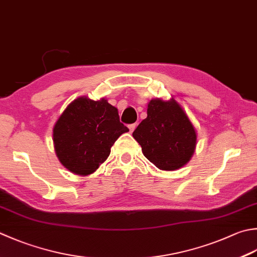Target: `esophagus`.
<instances>
[{
  "label": "esophagus",
  "instance_id": "1",
  "mask_svg": "<svg viewBox=\"0 0 257 257\" xmlns=\"http://www.w3.org/2000/svg\"><path fill=\"white\" fill-rule=\"evenodd\" d=\"M136 127H137V124H136V123H132V124H129V125H128V128H129V132H130V133H133L134 130L136 129Z\"/></svg>",
  "mask_w": 257,
  "mask_h": 257
}]
</instances>
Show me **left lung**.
Returning a JSON list of instances; mask_svg holds the SVG:
<instances>
[{
	"label": "left lung",
	"instance_id": "8db88e82",
	"mask_svg": "<svg viewBox=\"0 0 257 257\" xmlns=\"http://www.w3.org/2000/svg\"><path fill=\"white\" fill-rule=\"evenodd\" d=\"M143 154L162 170H176L187 164L196 148L197 135L188 115L175 99H152L147 118L133 133Z\"/></svg>",
	"mask_w": 257,
	"mask_h": 257
}]
</instances>
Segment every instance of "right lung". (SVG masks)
<instances>
[{
    "label": "right lung",
    "mask_w": 257,
    "mask_h": 257,
    "mask_svg": "<svg viewBox=\"0 0 257 257\" xmlns=\"http://www.w3.org/2000/svg\"><path fill=\"white\" fill-rule=\"evenodd\" d=\"M128 132L120 122L118 109L107 100L80 97L65 108L54 124V150L68 170L87 176L98 169L115 140Z\"/></svg>",
    "instance_id": "obj_1"
}]
</instances>
